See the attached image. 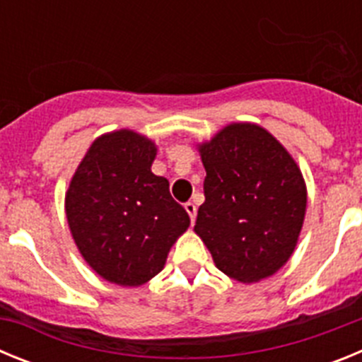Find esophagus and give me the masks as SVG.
Returning <instances> with one entry per match:
<instances>
[{"label": "esophagus", "instance_id": "34e87169", "mask_svg": "<svg viewBox=\"0 0 362 362\" xmlns=\"http://www.w3.org/2000/svg\"><path fill=\"white\" fill-rule=\"evenodd\" d=\"M185 210H187V212H188V216H190V221H192V223H194V221H196V216H197V209H196V204H194V203H190V201H188V203L185 204Z\"/></svg>", "mask_w": 362, "mask_h": 362}]
</instances>
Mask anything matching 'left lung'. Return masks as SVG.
<instances>
[{"label":"left lung","instance_id":"obj_1","mask_svg":"<svg viewBox=\"0 0 362 362\" xmlns=\"http://www.w3.org/2000/svg\"><path fill=\"white\" fill-rule=\"evenodd\" d=\"M206 177L196 233L223 274L255 283L276 274L296 248L306 187L276 137L235 123L201 146Z\"/></svg>","mask_w":362,"mask_h":362}]
</instances>
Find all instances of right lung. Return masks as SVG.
<instances>
[{
  "label": "right lung",
  "instance_id": "right-lung-1",
  "mask_svg": "<svg viewBox=\"0 0 362 362\" xmlns=\"http://www.w3.org/2000/svg\"><path fill=\"white\" fill-rule=\"evenodd\" d=\"M156 145L130 130L92 143L66 192V219L85 261L103 279L139 286L163 270L187 210L152 174Z\"/></svg>",
  "mask_w": 362,
  "mask_h": 362
}]
</instances>
